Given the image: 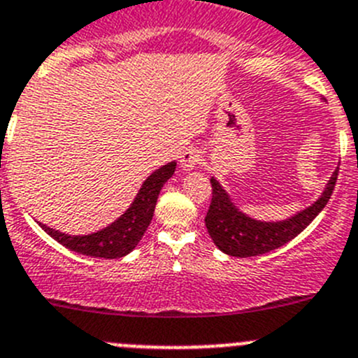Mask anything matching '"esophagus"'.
<instances>
[{
    "label": "esophagus",
    "instance_id": "esophagus-1",
    "mask_svg": "<svg viewBox=\"0 0 358 358\" xmlns=\"http://www.w3.org/2000/svg\"><path fill=\"white\" fill-rule=\"evenodd\" d=\"M201 160H203V153L196 148H190L180 157V166H182V169H185V171H192V169L201 166Z\"/></svg>",
    "mask_w": 358,
    "mask_h": 358
}]
</instances>
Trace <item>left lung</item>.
Segmentation results:
<instances>
[{"label": "left lung", "mask_w": 358, "mask_h": 358, "mask_svg": "<svg viewBox=\"0 0 358 358\" xmlns=\"http://www.w3.org/2000/svg\"><path fill=\"white\" fill-rule=\"evenodd\" d=\"M337 171L339 168L332 173L322 196L313 205L285 220L252 219L231 201L224 187L215 178H210L212 203L205 217L208 235L224 255L236 256V258L265 255L277 247L285 245L296 235H300L325 208L336 185Z\"/></svg>", "instance_id": "left-lung-1"}]
</instances>
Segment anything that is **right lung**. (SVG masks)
Returning <instances> with one entry per match:
<instances>
[{
  "instance_id": "right-lung-1",
  "label": "right lung",
  "mask_w": 358,
  "mask_h": 358,
  "mask_svg": "<svg viewBox=\"0 0 358 358\" xmlns=\"http://www.w3.org/2000/svg\"><path fill=\"white\" fill-rule=\"evenodd\" d=\"M176 162H168L162 168L155 169L148 178L143 182L138 196L134 198L132 205L120 215L108 228L99 229L90 235H66V233L52 229L45 224L40 228L49 236L65 245L66 249L78 252V255L92 256V258L115 259L123 258L136 249L139 240L145 235L146 228L152 222L153 210H155L157 198L160 189L175 175Z\"/></svg>"
}]
</instances>
